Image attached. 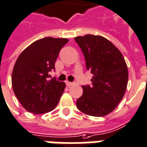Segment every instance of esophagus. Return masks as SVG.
I'll use <instances>...</instances> for the list:
<instances>
[{"label": "esophagus", "mask_w": 147, "mask_h": 147, "mask_svg": "<svg viewBox=\"0 0 147 147\" xmlns=\"http://www.w3.org/2000/svg\"><path fill=\"white\" fill-rule=\"evenodd\" d=\"M65 84H66V85L68 86V87H70V86H72V85H74V82H65Z\"/></svg>", "instance_id": "esophagus-1"}]
</instances>
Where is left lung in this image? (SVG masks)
Masks as SVG:
<instances>
[{
    "mask_svg": "<svg viewBox=\"0 0 147 147\" xmlns=\"http://www.w3.org/2000/svg\"><path fill=\"white\" fill-rule=\"evenodd\" d=\"M85 56L87 70L92 74V85H83V94L76 102L86 115L105 116L112 112L124 96L128 70L117 47L100 35L74 38Z\"/></svg>",
    "mask_w": 147,
    "mask_h": 147,
    "instance_id": "8db88e82",
    "label": "left lung"
}]
</instances>
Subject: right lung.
<instances>
[{
  "label": "right lung",
  "mask_w": 147,
  "mask_h": 147,
  "mask_svg": "<svg viewBox=\"0 0 147 147\" xmlns=\"http://www.w3.org/2000/svg\"><path fill=\"white\" fill-rule=\"evenodd\" d=\"M67 38L46 37L24 50L16 62L12 85L16 98L24 109L34 114L52 111L58 105L65 88V82L48 80L56 59Z\"/></svg>",
  "instance_id": "right-lung-1"
}]
</instances>
